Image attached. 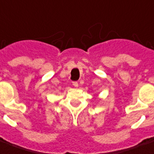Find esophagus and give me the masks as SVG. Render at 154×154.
Masks as SVG:
<instances>
[{"instance_id":"1","label":"esophagus","mask_w":154,"mask_h":154,"mask_svg":"<svg viewBox=\"0 0 154 154\" xmlns=\"http://www.w3.org/2000/svg\"><path fill=\"white\" fill-rule=\"evenodd\" d=\"M72 85H73L74 87H77V86H78V82H72Z\"/></svg>"}]
</instances>
